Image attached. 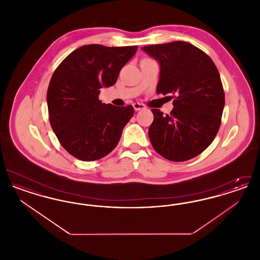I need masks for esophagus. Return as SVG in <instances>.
Instances as JSON below:
<instances>
[{"instance_id": "34e87169", "label": "esophagus", "mask_w": 260, "mask_h": 260, "mask_svg": "<svg viewBox=\"0 0 260 260\" xmlns=\"http://www.w3.org/2000/svg\"><path fill=\"white\" fill-rule=\"evenodd\" d=\"M133 106H134V108H135V110H136V111H139V110H142V109H144V108H145V105H144V104H142V103H138V102L134 103V104H133Z\"/></svg>"}]
</instances>
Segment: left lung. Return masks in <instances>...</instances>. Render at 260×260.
<instances>
[{"label":"left lung","instance_id":"obj_1","mask_svg":"<svg viewBox=\"0 0 260 260\" xmlns=\"http://www.w3.org/2000/svg\"><path fill=\"white\" fill-rule=\"evenodd\" d=\"M142 50L160 64L157 92L174 95L171 115L152 109L151 144L170 161L190 160L210 146L221 124L225 96L219 72L207 53L182 41Z\"/></svg>","mask_w":260,"mask_h":260}]
</instances>
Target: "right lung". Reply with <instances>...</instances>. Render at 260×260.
I'll use <instances>...</instances> for the list:
<instances>
[{"label": "right lung", "instance_id": "1", "mask_svg": "<svg viewBox=\"0 0 260 260\" xmlns=\"http://www.w3.org/2000/svg\"><path fill=\"white\" fill-rule=\"evenodd\" d=\"M137 46L86 45L55 69L47 93L50 123L62 147L81 161L99 160L115 148L134 116L132 105L117 107L99 99L113 86Z\"/></svg>", "mask_w": 260, "mask_h": 260}]
</instances>
